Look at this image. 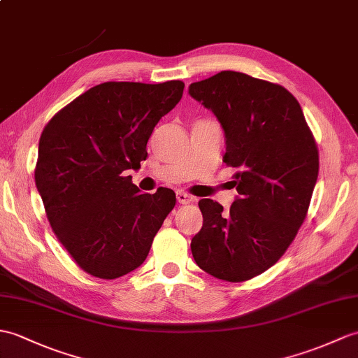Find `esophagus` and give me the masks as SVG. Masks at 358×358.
I'll return each instance as SVG.
<instances>
[{
  "label": "esophagus",
  "mask_w": 358,
  "mask_h": 358,
  "mask_svg": "<svg viewBox=\"0 0 358 358\" xmlns=\"http://www.w3.org/2000/svg\"><path fill=\"white\" fill-rule=\"evenodd\" d=\"M177 201L180 204H189V203L194 201V196L186 194V192H177Z\"/></svg>",
  "instance_id": "1"
}]
</instances>
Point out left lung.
I'll return each instance as SVG.
<instances>
[{
	"mask_svg": "<svg viewBox=\"0 0 358 358\" xmlns=\"http://www.w3.org/2000/svg\"><path fill=\"white\" fill-rule=\"evenodd\" d=\"M189 94L217 115L226 136L222 162L236 169L238 196L224 212L199 199L203 227L192 238L196 265L243 282L268 270L293 243L319 176V151L288 90L238 71L194 82Z\"/></svg>",
	"mask_w": 358,
	"mask_h": 358,
	"instance_id": "8db88e82",
	"label": "left lung"
}]
</instances>
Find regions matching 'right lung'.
<instances>
[{
	"mask_svg": "<svg viewBox=\"0 0 358 358\" xmlns=\"http://www.w3.org/2000/svg\"><path fill=\"white\" fill-rule=\"evenodd\" d=\"M185 84L103 82L56 113L41 134L35 182L56 238L91 276L140 267L176 206L172 189L141 194L128 169L146 160L155 124Z\"/></svg>",
	"mask_w": 358,
	"mask_h": 358,
	"instance_id": "obj_1",
	"label": "right lung"
}]
</instances>
